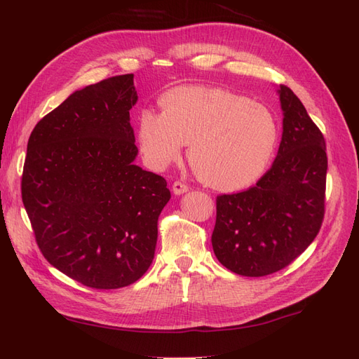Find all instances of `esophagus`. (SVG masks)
<instances>
[{"mask_svg": "<svg viewBox=\"0 0 359 359\" xmlns=\"http://www.w3.org/2000/svg\"><path fill=\"white\" fill-rule=\"evenodd\" d=\"M172 191L173 194H184L186 191H189V187L181 181H175L172 184Z\"/></svg>", "mask_w": 359, "mask_h": 359, "instance_id": "obj_1", "label": "esophagus"}]
</instances>
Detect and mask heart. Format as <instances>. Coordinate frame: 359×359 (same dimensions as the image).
Wrapping results in <instances>:
<instances>
[{
	"label": "heart",
	"instance_id": "1",
	"mask_svg": "<svg viewBox=\"0 0 359 359\" xmlns=\"http://www.w3.org/2000/svg\"><path fill=\"white\" fill-rule=\"evenodd\" d=\"M161 112L142 109L136 132L147 165L163 170L184 144L196 175L219 190H240L268 168L278 144L274 112L264 103L210 86L184 85L160 99Z\"/></svg>",
	"mask_w": 359,
	"mask_h": 359
}]
</instances>
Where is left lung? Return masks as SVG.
<instances>
[{
  "label": "left lung",
  "mask_w": 359,
  "mask_h": 359,
  "mask_svg": "<svg viewBox=\"0 0 359 359\" xmlns=\"http://www.w3.org/2000/svg\"><path fill=\"white\" fill-rule=\"evenodd\" d=\"M283 135L273 166L256 186L217 196L214 255L232 273L264 277L306 250L322 226L327 147L306 107L285 85L277 90Z\"/></svg>",
  "instance_id": "obj_1"
}]
</instances>
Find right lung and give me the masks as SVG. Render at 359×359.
<instances>
[{"mask_svg":"<svg viewBox=\"0 0 359 359\" xmlns=\"http://www.w3.org/2000/svg\"><path fill=\"white\" fill-rule=\"evenodd\" d=\"M133 74L74 91L28 139L22 202L48 262L93 289L142 277L154 259L166 180L135 165Z\"/></svg>","mask_w":359,"mask_h":359,"instance_id":"right-lung-1","label":"right lung"}]
</instances>
